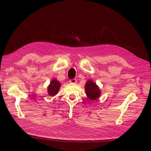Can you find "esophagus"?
<instances>
[{
    "label": "esophagus",
    "mask_w": 151,
    "mask_h": 151,
    "mask_svg": "<svg viewBox=\"0 0 151 151\" xmlns=\"http://www.w3.org/2000/svg\"><path fill=\"white\" fill-rule=\"evenodd\" d=\"M76 82H77V81H76V79H72V80H70V83L71 84H75Z\"/></svg>",
    "instance_id": "esophagus-1"
}]
</instances>
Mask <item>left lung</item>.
Returning <instances> with one entry per match:
<instances>
[{
  "mask_svg": "<svg viewBox=\"0 0 151 151\" xmlns=\"http://www.w3.org/2000/svg\"><path fill=\"white\" fill-rule=\"evenodd\" d=\"M85 91L87 96L91 100L97 99L101 95V91L98 86L92 80H89L86 83Z\"/></svg>",
  "mask_w": 151,
  "mask_h": 151,
  "instance_id": "obj_1",
  "label": "left lung"
}]
</instances>
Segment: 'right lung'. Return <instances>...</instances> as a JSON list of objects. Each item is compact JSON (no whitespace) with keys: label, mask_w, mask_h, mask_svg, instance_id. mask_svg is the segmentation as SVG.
I'll use <instances>...</instances> for the list:
<instances>
[{"label":"right lung","mask_w":151,"mask_h":151,"mask_svg":"<svg viewBox=\"0 0 151 151\" xmlns=\"http://www.w3.org/2000/svg\"><path fill=\"white\" fill-rule=\"evenodd\" d=\"M60 88V83L55 79H53L50 84L47 87V93L50 96H54L56 95Z\"/></svg>","instance_id":"right-lung-1"}]
</instances>
